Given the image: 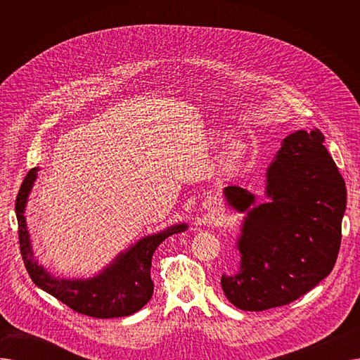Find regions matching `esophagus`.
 Instances as JSON below:
<instances>
[{"instance_id": "1", "label": "esophagus", "mask_w": 360, "mask_h": 360, "mask_svg": "<svg viewBox=\"0 0 360 360\" xmlns=\"http://www.w3.org/2000/svg\"><path fill=\"white\" fill-rule=\"evenodd\" d=\"M204 207H207V209H212V210H214V209H219L220 207V202H219V200L216 198V197H207V200L204 201Z\"/></svg>"}]
</instances>
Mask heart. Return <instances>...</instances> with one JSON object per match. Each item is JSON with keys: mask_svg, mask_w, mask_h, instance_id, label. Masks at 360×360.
<instances>
[{"mask_svg": "<svg viewBox=\"0 0 360 360\" xmlns=\"http://www.w3.org/2000/svg\"><path fill=\"white\" fill-rule=\"evenodd\" d=\"M229 156H231L232 159L239 158V156H240V147H239V146H233V147L231 148V151H229Z\"/></svg>", "mask_w": 360, "mask_h": 360, "instance_id": "obj_1", "label": "heart"}]
</instances>
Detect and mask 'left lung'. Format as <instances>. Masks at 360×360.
I'll use <instances>...</instances> for the list:
<instances>
[{
	"mask_svg": "<svg viewBox=\"0 0 360 360\" xmlns=\"http://www.w3.org/2000/svg\"><path fill=\"white\" fill-rule=\"evenodd\" d=\"M235 209L245 212L255 197L224 188ZM271 202L250 210L238 240L239 271L221 276V289L242 311L289 305L333 270L342 243L347 191L319 129L286 137L267 170Z\"/></svg>",
	"mask_w": 360,
	"mask_h": 360,
	"instance_id": "obj_1",
	"label": "left lung"
}]
</instances>
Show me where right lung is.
I'll return each mask as SVG.
<instances>
[{
    "label": "right lung",
    "mask_w": 360,
    "mask_h": 360,
    "mask_svg": "<svg viewBox=\"0 0 360 360\" xmlns=\"http://www.w3.org/2000/svg\"><path fill=\"white\" fill-rule=\"evenodd\" d=\"M36 172L37 167L29 170L15 198L20 254L34 285L63 302L70 309L93 318H120L140 311L153 295V281L150 277L153 252L167 236L184 231L186 226H174L172 229L141 239L94 278L72 281L52 278L33 259L23 216Z\"/></svg>",
    "instance_id": "right-lung-1"
}]
</instances>
